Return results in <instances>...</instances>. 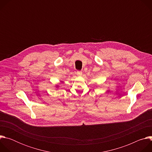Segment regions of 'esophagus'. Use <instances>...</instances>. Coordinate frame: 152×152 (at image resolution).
Listing matches in <instances>:
<instances>
[{
  "label": "esophagus",
  "mask_w": 152,
  "mask_h": 152,
  "mask_svg": "<svg viewBox=\"0 0 152 152\" xmlns=\"http://www.w3.org/2000/svg\"><path fill=\"white\" fill-rule=\"evenodd\" d=\"M76 73H77V75H79V76H80V75H82V71H77V72H76Z\"/></svg>",
  "instance_id": "1"
}]
</instances>
